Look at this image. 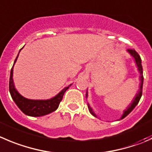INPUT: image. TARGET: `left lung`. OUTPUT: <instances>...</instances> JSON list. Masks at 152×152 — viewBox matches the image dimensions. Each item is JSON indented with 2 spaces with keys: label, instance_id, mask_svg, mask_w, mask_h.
I'll use <instances>...</instances> for the list:
<instances>
[{
  "label": "left lung",
  "instance_id": "1",
  "mask_svg": "<svg viewBox=\"0 0 152 152\" xmlns=\"http://www.w3.org/2000/svg\"><path fill=\"white\" fill-rule=\"evenodd\" d=\"M127 51H128V53H129L130 54V55L132 56L134 58L135 62H136V64H137V67L138 70H139L140 75V88H139V91H138V93L137 94V95L135 96L134 99H133L132 102L131 103L130 105L128 107L127 109H126V110H124V112H123V115H122L120 120H123V119H124L126 116L129 115V113L132 111V110H133V109L136 107L137 104H138V102H139L141 96H142V85H143V75H142L143 72H142V64H141V63H142V61H141L140 56L139 54H138L134 50L129 49V50H127ZM86 96V99L88 98V89H87L86 96ZM88 110H89L90 113H91V114L94 116V117L98 118V117H97V115L95 113V112L94 111V110H93L92 107H91V105H90V104L88 102Z\"/></svg>",
  "mask_w": 152,
  "mask_h": 152
}]
</instances>
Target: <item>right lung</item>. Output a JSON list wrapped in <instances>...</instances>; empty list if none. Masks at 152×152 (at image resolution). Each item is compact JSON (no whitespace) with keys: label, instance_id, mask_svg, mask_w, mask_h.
I'll list each match as a JSON object with an SVG mask.
<instances>
[{"label":"right lung","instance_id":"right-lung-1","mask_svg":"<svg viewBox=\"0 0 152 152\" xmlns=\"http://www.w3.org/2000/svg\"><path fill=\"white\" fill-rule=\"evenodd\" d=\"M19 53L16 57L15 60L14 61L12 67L10 72V93L11 94V96L12 98L13 101L15 102L18 107H19L20 110L23 112L26 115L29 116V117H42V116L47 115L52 112L55 111L58 107L60 102L61 101L64 96V93L70 86L65 87L63 88L57 95L55 96L52 97L48 99H29L25 98L23 96L20 95L18 91L16 90L15 87L14 82H13V67H14L15 64L18 57Z\"/></svg>","mask_w":152,"mask_h":152}]
</instances>
